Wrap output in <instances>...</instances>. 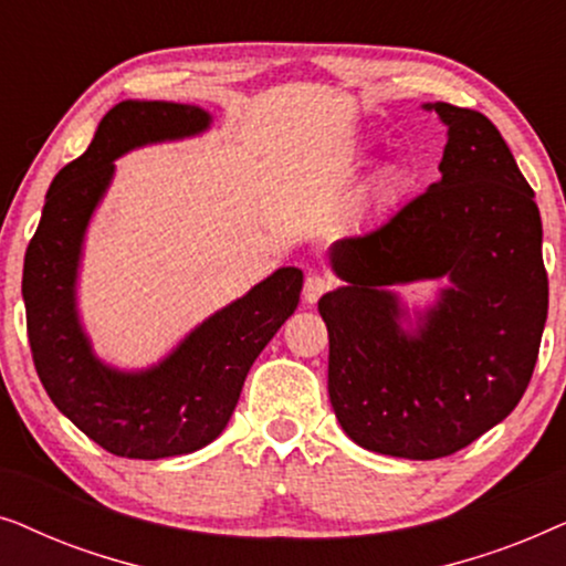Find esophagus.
Returning <instances> with one entry per match:
<instances>
[{
  "mask_svg": "<svg viewBox=\"0 0 566 566\" xmlns=\"http://www.w3.org/2000/svg\"><path fill=\"white\" fill-rule=\"evenodd\" d=\"M329 289H332V277L308 275L304 281V301L306 304H316V301H319Z\"/></svg>",
  "mask_w": 566,
  "mask_h": 566,
  "instance_id": "34e87169",
  "label": "esophagus"
}]
</instances>
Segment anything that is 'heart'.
Here are the masks:
<instances>
[{
    "label": "heart",
    "mask_w": 566,
    "mask_h": 566,
    "mask_svg": "<svg viewBox=\"0 0 566 566\" xmlns=\"http://www.w3.org/2000/svg\"><path fill=\"white\" fill-rule=\"evenodd\" d=\"M386 185H391V177H386Z\"/></svg>",
    "instance_id": "heart-1"
}]
</instances>
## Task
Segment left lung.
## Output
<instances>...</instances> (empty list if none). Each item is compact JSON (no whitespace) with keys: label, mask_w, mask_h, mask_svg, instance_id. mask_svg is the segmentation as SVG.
Wrapping results in <instances>:
<instances>
[{"label":"left lung","mask_w":566,"mask_h":566,"mask_svg":"<svg viewBox=\"0 0 566 566\" xmlns=\"http://www.w3.org/2000/svg\"><path fill=\"white\" fill-rule=\"evenodd\" d=\"M448 126L440 180L381 227L329 250L319 301L329 401L355 443L397 459L451 455L505 420L528 389L548 312L541 213L486 115L424 105ZM415 333L389 284L437 280Z\"/></svg>","instance_id":"obj_1"}]
</instances>
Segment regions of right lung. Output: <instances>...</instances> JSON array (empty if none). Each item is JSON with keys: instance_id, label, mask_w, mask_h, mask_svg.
Instances as JSON below:
<instances>
[{"instance_id": "obj_1", "label": "right lung", "mask_w": 566, "mask_h": 566, "mask_svg": "<svg viewBox=\"0 0 566 566\" xmlns=\"http://www.w3.org/2000/svg\"><path fill=\"white\" fill-rule=\"evenodd\" d=\"M208 126L211 115L198 105H115L87 151L53 177L25 252L22 298L38 378L61 415L123 459H169L219 438L254 358L296 312L304 285L298 268L275 270L146 370H118L92 350L76 312V270L84 231L111 188L113 161L136 146L198 136Z\"/></svg>"}]
</instances>
